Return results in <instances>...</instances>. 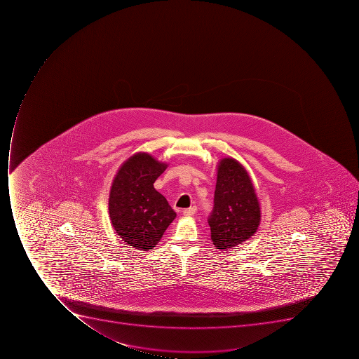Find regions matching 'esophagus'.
<instances>
[{
	"label": "esophagus",
	"instance_id": "esophagus-1",
	"mask_svg": "<svg viewBox=\"0 0 359 359\" xmlns=\"http://www.w3.org/2000/svg\"><path fill=\"white\" fill-rule=\"evenodd\" d=\"M196 206H191V208H187V209L184 210L183 215L185 217H192L194 215L195 212H196Z\"/></svg>",
	"mask_w": 359,
	"mask_h": 359
}]
</instances>
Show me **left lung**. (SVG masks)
<instances>
[{"mask_svg":"<svg viewBox=\"0 0 359 359\" xmlns=\"http://www.w3.org/2000/svg\"><path fill=\"white\" fill-rule=\"evenodd\" d=\"M260 217L259 202L248 172L236 159H221L215 205L208 219L213 245L228 250L248 241L257 231Z\"/></svg>","mask_w":359,"mask_h":359,"instance_id":"left-lung-1","label":"left lung"}]
</instances>
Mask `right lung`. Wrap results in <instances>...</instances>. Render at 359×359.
<instances>
[{"mask_svg":"<svg viewBox=\"0 0 359 359\" xmlns=\"http://www.w3.org/2000/svg\"><path fill=\"white\" fill-rule=\"evenodd\" d=\"M167 168L147 153H137L121 165L109 196L111 223L122 241L147 252L161 241L176 217L154 183Z\"/></svg>","mask_w":359,"mask_h":359,"instance_id":"obj_1","label":"right lung"}]
</instances>
